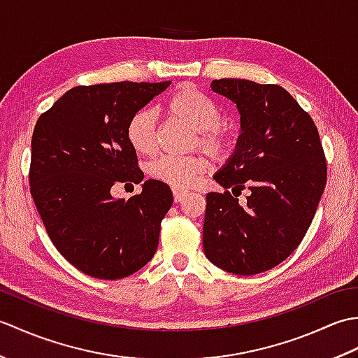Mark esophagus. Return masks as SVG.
Returning <instances> with one entry per match:
<instances>
[{
	"label": "esophagus",
	"mask_w": 358,
	"mask_h": 358,
	"mask_svg": "<svg viewBox=\"0 0 358 358\" xmlns=\"http://www.w3.org/2000/svg\"><path fill=\"white\" fill-rule=\"evenodd\" d=\"M186 191H183V189H173V200H175V203H180L181 200L185 199L186 196Z\"/></svg>",
	"instance_id": "34e87169"
}]
</instances>
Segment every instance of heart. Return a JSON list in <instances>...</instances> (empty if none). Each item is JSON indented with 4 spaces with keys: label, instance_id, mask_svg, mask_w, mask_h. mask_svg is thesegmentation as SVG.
<instances>
[{
    "label": "heart",
    "instance_id": "heart-1",
    "mask_svg": "<svg viewBox=\"0 0 358 358\" xmlns=\"http://www.w3.org/2000/svg\"><path fill=\"white\" fill-rule=\"evenodd\" d=\"M169 115L191 127L196 132L199 146L212 157H224L232 150V136L220 127L222 120L215 101L201 90L192 86H183L166 103ZM127 140L135 152L141 155H150L155 150V126L154 117L149 110L134 113L127 123ZM208 162L201 155L175 157L162 155L149 164V175L173 189H185L191 186L204 171Z\"/></svg>",
    "mask_w": 358,
    "mask_h": 358
}]
</instances>
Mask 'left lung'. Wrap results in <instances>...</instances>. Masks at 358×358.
Returning a JSON list of instances; mask_svg holds the SVG:
<instances>
[{
    "label": "left lung",
    "mask_w": 358,
    "mask_h": 358,
    "mask_svg": "<svg viewBox=\"0 0 358 358\" xmlns=\"http://www.w3.org/2000/svg\"><path fill=\"white\" fill-rule=\"evenodd\" d=\"M210 87L237 104L241 134L214 175L224 194L206 195L203 249L220 269L254 275L305 237L324 191L326 158L313 118L281 86L222 78ZM243 188L250 195L238 203Z\"/></svg>",
    "instance_id": "8db88e82"
}]
</instances>
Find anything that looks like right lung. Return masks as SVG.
Wrapping results in <instances>:
<instances>
[{
    "instance_id": "add662e5",
    "label": "right lung",
    "mask_w": 358,
    "mask_h": 358,
    "mask_svg": "<svg viewBox=\"0 0 358 358\" xmlns=\"http://www.w3.org/2000/svg\"><path fill=\"white\" fill-rule=\"evenodd\" d=\"M169 85L77 86L36 121L30 194L58 252L86 275H132L158 248L162 220L173 203L171 187L146 180L129 200L113 199L110 189L143 181L127 123Z\"/></svg>"
}]
</instances>
